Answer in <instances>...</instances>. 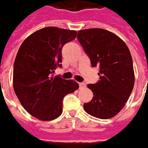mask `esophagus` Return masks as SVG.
<instances>
[{
  "label": "esophagus",
  "mask_w": 148,
  "mask_h": 148,
  "mask_svg": "<svg viewBox=\"0 0 148 148\" xmlns=\"http://www.w3.org/2000/svg\"><path fill=\"white\" fill-rule=\"evenodd\" d=\"M79 85H80V88L85 87V84H84V83H79Z\"/></svg>",
  "instance_id": "1"
}]
</instances>
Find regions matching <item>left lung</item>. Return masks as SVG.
Returning a JSON list of instances; mask_svg holds the SVG:
<instances>
[{
    "label": "left lung",
    "instance_id": "8db88e82",
    "mask_svg": "<svg viewBox=\"0 0 148 148\" xmlns=\"http://www.w3.org/2000/svg\"><path fill=\"white\" fill-rule=\"evenodd\" d=\"M78 41L87 54L92 67H99L100 80L88 84L92 99L84 104L88 114L111 119L123 109L133 90V61L127 44L116 34L104 29L79 30Z\"/></svg>",
    "mask_w": 148,
    "mask_h": 148
}]
</instances>
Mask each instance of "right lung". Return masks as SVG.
<instances>
[{"label":"right lung","instance_id":"right-lung-1","mask_svg":"<svg viewBox=\"0 0 148 148\" xmlns=\"http://www.w3.org/2000/svg\"><path fill=\"white\" fill-rule=\"evenodd\" d=\"M76 37V30L49 26L31 34L21 43L14 64V89L21 106L42 121L57 119L63 98L78 89L72 80L52 73L62 67V48Z\"/></svg>","mask_w":148,"mask_h":148}]
</instances>
